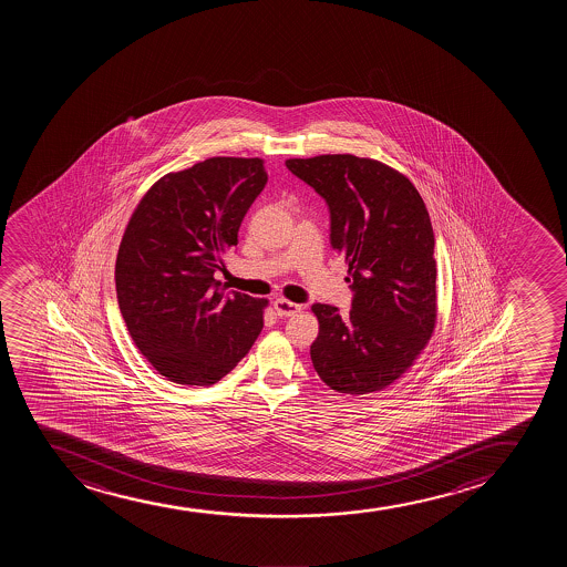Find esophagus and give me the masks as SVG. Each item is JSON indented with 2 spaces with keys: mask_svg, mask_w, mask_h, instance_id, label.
Segmentation results:
<instances>
[{
  "mask_svg": "<svg viewBox=\"0 0 567 567\" xmlns=\"http://www.w3.org/2000/svg\"><path fill=\"white\" fill-rule=\"evenodd\" d=\"M274 310L276 313L280 316V318H289V316H295V313L300 312L299 305H295V302H289L286 299H276L274 300Z\"/></svg>",
  "mask_w": 567,
  "mask_h": 567,
  "instance_id": "esophagus-1",
  "label": "esophagus"
}]
</instances>
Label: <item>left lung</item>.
Here are the masks:
<instances>
[{"label":"left lung","mask_w":567,"mask_h":567,"mask_svg":"<svg viewBox=\"0 0 567 567\" xmlns=\"http://www.w3.org/2000/svg\"><path fill=\"white\" fill-rule=\"evenodd\" d=\"M291 174L331 214V246L348 262L352 310L316 302L310 358L331 390L367 395L403 374L430 342L436 319L435 236L422 196L398 169L372 158H289Z\"/></svg>","instance_id":"1"}]
</instances>
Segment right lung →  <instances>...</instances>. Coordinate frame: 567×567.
<instances>
[{
	"mask_svg": "<svg viewBox=\"0 0 567 567\" xmlns=\"http://www.w3.org/2000/svg\"><path fill=\"white\" fill-rule=\"evenodd\" d=\"M268 176L260 158L214 156L147 190L124 230L115 287L137 350L176 384L212 385L262 329L267 300L215 280Z\"/></svg>",
	"mask_w": 567,
	"mask_h": 567,
	"instance_id": "1",
	"label": "right lung"
}]
</instances>
